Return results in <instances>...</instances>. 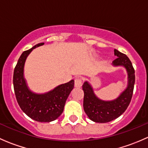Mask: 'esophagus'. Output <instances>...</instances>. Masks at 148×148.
I'll use <instances>...</instances> for the list:
<instances>
[{"mask_svg": "<svg viewBox=\"0 0 148 148\" xmlns=\"http://www.w3.org/2000/svg\"><path fill=\"white\" fill-rule=\"evenodd\" d=\"M74 85H75L76 87H81L82 86V81L80 78H76L75 82H74Z\"/></svg>", "mask_w": 148, "mask_h": 148, "instance_id": "34e87169", "label": "esophagus"}]
</instances>
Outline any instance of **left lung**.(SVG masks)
<instances>
[{"mask_svg": "<svg viewBox=\"0 0 148 148\" xmlns=\"http://www.w3.org/2000/svg\"><path fill=\"white\" fill-rule=\"evenodd\" d=\"M117 56L112 62L113 66H123L127 73V86L126 89L113 100H102L97 97L92 85L87 81L84 83V110L91 120L99 123H105L115 120L125 112L130 103L133 94L135 76V69L129 58L124 53L114 50Z\"/></svg>", "mask_w": 148, "mask_h": 148, "instance_id": "obj_1", "label": "left lung"}]
</instances>
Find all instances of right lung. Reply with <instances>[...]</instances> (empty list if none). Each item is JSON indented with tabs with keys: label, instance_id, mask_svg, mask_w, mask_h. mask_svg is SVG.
Instances as JSON below:
<instances>
[{
	"label": "right lung",
	"instance_id": "add662e5",
	"mask_svg": "<svg viewBox=\"0 0 148 148\" xmlns=\"http://www.w3.org/2000/svg\"><path fill=\"white\" fill-rule=\"evenodd\" d=\"M44 44L40 43L22 53L14 69L13 82L16 99L23 112L37 122H50L63 112L66 101L74 89V80L43 94L35 93L29 89L24 78L25 62L34 49Z\"/></svg>",
	"mask_w": 148,
	"mask_h": 148
}]
</instances>
